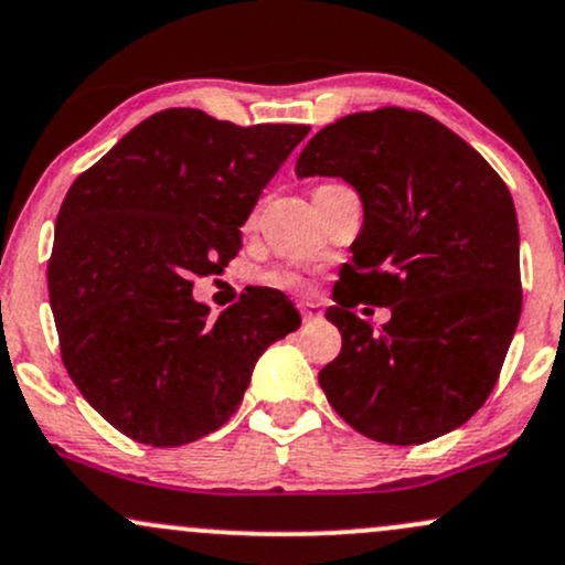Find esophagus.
<instances>
[{
	"label": "esophagus",
	"instance_id": "1",
	"mask_svg": "<svg viewBox=\"0 0 565 565\" xmlns=\"http://www.w3.org/2000/svg\"><path fill=\"white\" fill-rule=\"evenodd\" d=\"M297 311H300V316L302 319H316V316H321V308L319 306H313V302H300V306H297Z\"/></svg>",
	"mask_w": 565,
	"mask_h": 565
}]
</instances>
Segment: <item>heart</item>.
<instances>
[{"label": "heart", "mask_w": 565, "mask_h": 565, "mask_svg": "<svg viewBox=\"0 0 565 565\" xmlns=\"http://www.w3.org/2000/svg\"><path fill=\"white\" fill-rule=\"evenodd\" d=\"M265 284H270V287L276 289H284V292H302V289L308 287L306 276H300L297 270H287V268H273L263 276Z\"/></svg>", "instance_id": "1"}]
</instances>
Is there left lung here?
Masks as SVG:
<instances>
[{"label": "left lung", "instance_id": "left-lung-1", "mask_svg": "<svg viewBox=\"0 0 565 565\" xmlns=\"http://www.w3.org/2000/svg\"><path fill=\"white\" fill-rule=\"evenodd\" d=\"M295 171L343 177L364 203L327 311L343 338L319 373L334 413L386 445L467 424L499 381L523 308L504 179L443 122L402 107L321 128ZM362 301L393 308L383 331L352 313Z\"/></svg>", "mask_w": 565, "mask_h": 565}]
</instances>
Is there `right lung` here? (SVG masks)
Wrapping results in <instances>:
<instances>
[{
	"instance_id": "add662e5",
	"label": "right lung",
	"mask_w": 565,
	"mask_h": 565,
	"mask_svg": "<svg viewBox=\"0 0 565 565\" xmlns=\"http://www.w3.org/2000/svg\"><path fill=\"white\" fill-rule=\"evenodd\" d=\"M308 131L163 109L74 179L47 263L61 359L126 437L177 448L216 431L263 351L300 327L287 295L268 287L209 319L192 278L238 254L259 192Z\"/></svg>"
}]
</instances>
